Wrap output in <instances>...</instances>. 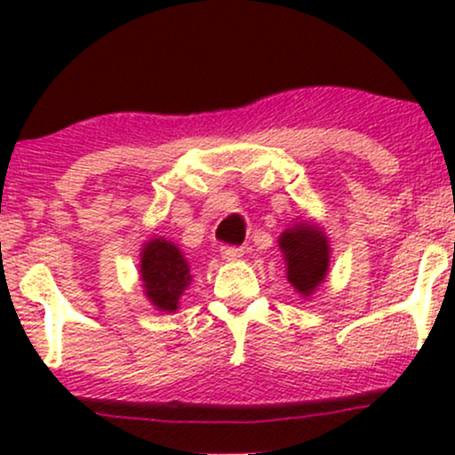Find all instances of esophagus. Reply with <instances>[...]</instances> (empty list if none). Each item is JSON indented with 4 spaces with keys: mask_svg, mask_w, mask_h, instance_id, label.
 I'll list each match as a JSON object with an SVG mask.
<instances>
[{
    "mask_svg": "<svg viewBox=\"0 0 455 455\" xmlns=\"http://www.w3.org/2000/svg\"><path fill=\"white\" fill-rule=\"evenodd\" d=\"M220 254H222V259H227V260H237L243 257V248H239V245H222Z\"/></svg>",
    "mask_w": 455,
    "mask_h": 455,
    "instance_id": "34e87169",
    "label": "esophagus"
}]
</instances>
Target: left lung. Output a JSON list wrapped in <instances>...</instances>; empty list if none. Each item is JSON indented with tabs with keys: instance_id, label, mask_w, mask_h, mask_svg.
Returning <instances> with one entry per match:
<instances>
[{
	"instance_id": "left-lung-1",
	"label": "left lung",
	"mask_w": 455,
	"mask_h": 455,
	"mask_svg": "<svg viewBox=\"0 0 455 455\" xmlns=\"http://www.w3.org/2000/svg\"><path fill=\"white\" fill-rule=\"evenodd\" d=\"M278 245L286 260V278L297 293L310 297L325 280L329 269V242L310 222H299L280 235Z\"/></svg>"
}]
</instances>
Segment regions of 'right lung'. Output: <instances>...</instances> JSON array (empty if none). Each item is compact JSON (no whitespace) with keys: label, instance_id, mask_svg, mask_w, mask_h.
I'll return each mask as SVG.
<instances>
[{"label":"right lung","instance_id":"obj_1","mask_svg":"<svg viewBox=\"0 0 455 455\" xmlns=\"http://www.w3.org/2000/svg\"><path fill=\"white\" fill-rule=\"evenodd\" d=\"M140 280L151 304L162 312H175L192 275L181 250L164 237H154L140 252Z\"/></svg>","mask_w":455,"mask_h":455}]
</instances>
